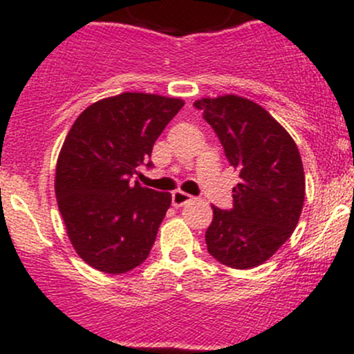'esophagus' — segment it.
I'll return each mask as SVG.
<instances>
[{"label": "esophagus", "mask_w": 354, "mask_h": 354, "mask_svg": "<svg viewBox=\"0 0 354 354\" xmlns=\"http://www.w3.org/2000/svg\"><path fill=\"white\" fill-rule=\"evenodd\" d=\"M192 198H194V197H192V195L185 194V192H181V190H176V192H174L173 197H171V200H173V205H174V207H181V205H185V203L190 202Z\"/></svg>", "instance_id": "esophagus-1"}]
</instances>
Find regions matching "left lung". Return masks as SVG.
I'll return each instance as SVG.
<instances>
[{
  "mask_svg": "<svg viewBox=\"0 0 354 354\" xmlns=\"http://www.w3.org/2000/svg\"><path fill=\"white\" fill-rule=\"evenodd\" d=\"M194 106L241 178L233 188V207H214L207 250L224 266L252 269L270 259L298 224L305 200L301 157L288 131L248 99L223 95Z\"/></svg>",
  "mask_w": 354,
  "mask_h": 354,
  "instance_id": "obj_1",
  "label": "left lung"
}]
</instances>
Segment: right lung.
Segmentation results:
<instances>
[{"mask_svg": "<svg viewBox=\"0 0 354 354\" xmlns=\"http://www.w3.org/2000/svg\"><path fill=\"white\" fill-rule=\"evenodd\" d=\"M183 101L123 92L88 106L71 130L56 166L55 190L78 255L106 274L145 262L171 194L131 181L151 169L152 147Z\"/></svg>", "mask_w": 354, "mask_h": 354, "instance_id": "add662e5", "label": "right lung"}]
</instances>
